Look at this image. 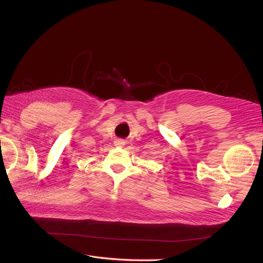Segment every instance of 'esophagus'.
Returning a JSON list of instances; mask_svg holds the SVG:
<instances>
[{
    "mask_svg": "<svg viewBox=\"0 0 263 263\" xmlns=\"http://www.w3.org/2000/svg\"><path fill=\"white\" fill-rule=\"evenodd\" d=\"M124 144H125V142H124L123 140H121V139H117V140H115V146L122 147V146H124Z\"/></svg>",
    "mask_w": 263,
    "mask_h": 263,
    "instance_id": "1",
    "label": "esophagus"
}]
</instances>
